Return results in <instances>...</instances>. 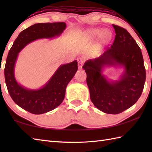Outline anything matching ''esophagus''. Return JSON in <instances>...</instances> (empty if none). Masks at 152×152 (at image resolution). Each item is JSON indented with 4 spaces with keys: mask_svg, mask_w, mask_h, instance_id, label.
I'll use <instances>...</instances> for the list:
<instances>
[{
    "mask_svg": "<svg viewBox=\"0 0 152 152\" xmlns=\"http://www.w3.org/2000/svg\"><path fill=\"white\" fill-rule=\"evenodd\" d=\"M84 59L82 57H80L78 59V69H82V66H83V63H84Z\"/></svg>",
    "mask_w": 152,
    "mask_h": 152,
    "instance_id": "34e87169",
    "label": "esophagus"
}]
</instances>
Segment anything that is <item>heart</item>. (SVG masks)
<instances>
[{"label": "heart", "instance_id": "obj_1", "mask_svg": "<svg viewBox=\"0 0 152 152\" xmlns=\"http://www.w3.org/2000/svg\"><path fill=\"white\" fill-rule=\"evenodd\" d=\"M85 36L89 40H94L99 37L100 42L102 45L108 44L111 41L113 37L112 32L110 30H104L102 28H91L87 30Z\"/></svg>", "mask_w": 152, "mask_h": 152}]
</instances>
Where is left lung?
Segmentation results:
<instances>
[{"label":"left lung","instance_id":"8db88e82","mask_svg":"<svg viewBox=\"0 0 152 152\" xmlns=\"http://www.w3.org/2000/svg\"><path fill=\"white\" fill-rule=\"evenodd\" d=\"M112 26L115 37L111 48L98 58L87 61L83 69L93 104L106 114H118L129 108L140 98L146 69L141 50L134 38L124 28ZM107 66L124 69L119 80L105 78L102 71Z\"/></svg>","mask_w":152,"mask_h":152}]
</instances>
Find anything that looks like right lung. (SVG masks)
<instances>
[{
	"label": "right lung",
	"instance_id": "1",
	"mask_svg": "<svg viewBox=\"0 0 152 152\" xmlns=\"http://www.w3.org/2000/svg\"><path fill=\"white\" fill-rule=\"evenodd\" d=\"M66 27L64 22L34 24L19 33L9 51L4 69L8 91L16 104L31 114H44L61 104L68 83L78 70V62L74 61L61 64L43 87L30 89L18 83L15 78L14 68L18 54L31 42L59 37Z\"/></svg>",
	"mask_w": 152,
	"mask_h": 152
}]
</instances>
